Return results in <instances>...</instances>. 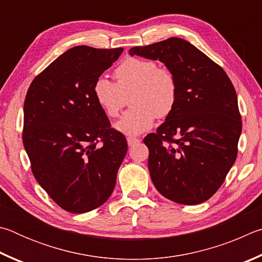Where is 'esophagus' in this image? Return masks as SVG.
<instances>
[{
	"label": "esophagus",
	"instance_id": "1",
	"mask_svg": "<svg viewBox=\"0 0 262 262\" xmlns=\"http://www.w3.org/2000/svg\"><path fill=\"white\" fill-rule=\"evenodd\" d=\"M126 140H127V145H128V146H134V145H136V144L140 143V139L135 138V137H127Z\"/></svg>",
	"mask_w": 262,
	"mask_h": 262
}]
</instances>
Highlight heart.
I'll use <instances>...</instances> for the list:
<instances>
[{"instance_id":"1","label":"heart","mask_w":262,"mask_h":262,"mask_svg":"<svg viewBox=\"0 0 262 262\" xmlns=\"http://www.w3.org/2000/svg\"><path fill=\"white\" fill-rule=\"evenodd\" d=\"M116 82L100 76L93 84V96L109 118H116L131 95L132 109L115 124L119 132L137 136L153 126L155 117L166 118L172 113L178 96L176 77L168 68L150 59L130 57L114 72Z\"/></svg>"}]
</instances>
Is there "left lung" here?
<instances>
[{
  "label": "left lung",
  "instance_id": "1",
  "mask_svg": "<svg viewBox=\"0 0 262 262\" xmlns=\"http://www.w3.org/2000/svg\"><path fill=\"white\" fill-rule=\"evenodd\" d=\"M130 55L159 59L176 77L172 113L145 137L148 170L157 190L183 205L208 200L235 163L242 117L226 71L181 38L134 47Z\"/></svg>",
  "mask_w": 262,
  "mask_h": 262
}]
</instances>
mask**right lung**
I'll return each instance as SVG.
<instances>
[{
    "mask_svg": "<svg viewBox=\"0 0 262 262\" xmlns=\"http://www.w3.org/2000/svg\"><path fill=\"white\" fill-rule=\"evenodd\" d=\"M123 48L77 46L36 76L24 102L23 144L32 172L59 207L86 213L112 195L127 152L93 96L96 78Z\"/></svg>",
    "mask_w": 262,
    "mask_h": 262,
    "instance_id": "right-lung-1",
    "label": "right lung"
}]
</instances>
